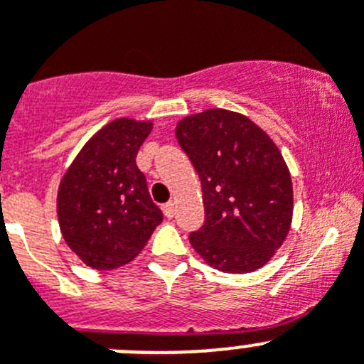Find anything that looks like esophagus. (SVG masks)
Segmentation results:
<instances>
[{"instance_id": "34e87169", "label": "esophagus", "mask_w": 364, "mask_h": 364, "mask_svg": "<svg viewBox=\"0 0 364 364\" xmlns=\"http://www.w3.org/2000/svg\"><path fill=\"white\" fill-rule=\"evenodd\" d=\"M161 210H163V213H165L166 219H172V217H174V213H176L174 203H165V205L161 206Z\"/></svg>"}]
</instances>
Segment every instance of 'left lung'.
<instances>
[{
	"mask_svg": "<svg viewBox=\"0 0 364 364\" xmlns=\"http://www.w3.org/2000/svg\"><path fill=\"white\" fill-rule=\"evenodd\" d=\"M176 136L201 179L205 223L190 244L224 273L262 267L293 217V185L269 136L250 118L208 109L181 120Z\"/></svg>",
	"mask_w": 364,
	"mask_h": 364,
	"instance_id": "1",
	"label": "left lung"
}]
</instances>
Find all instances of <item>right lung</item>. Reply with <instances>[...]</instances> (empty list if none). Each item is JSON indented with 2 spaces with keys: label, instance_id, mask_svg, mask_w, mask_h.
<instances>
[{
  "label": "right lung",
  "instance_id": "add662e5",
  "mask_svg": "<svg viewBox=\"0 0 364 364\" xmlns=\"http://www.w3.org/2000/svg\"><path fill=\"white\" fill-rule=\"evenodd\" d=\"M152 124L118 118L84 145L64 174L57 196L68 246L95 269L131 262L163 220L136 154Z\"/></svg>",
  "mask_w": 364,
  "mask_h": 364
}]
</instances>
